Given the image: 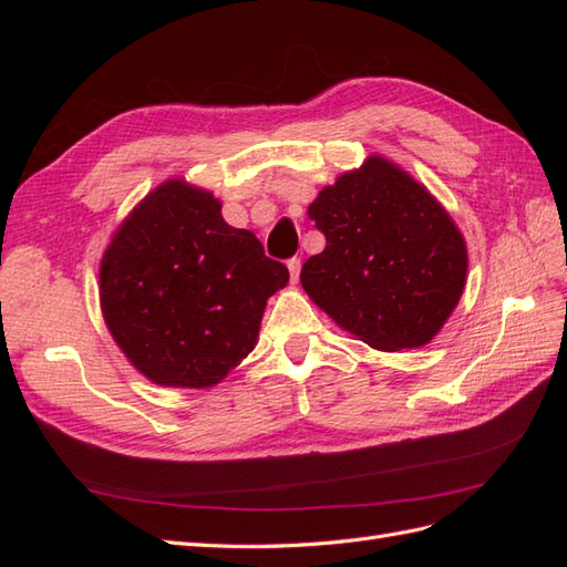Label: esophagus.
<instances>
[{
	"instance_id": "34e87169",
	"label": "esophagus",
	"mask_w": 567,
	"mask_h": 567,
	"mask_svg": "<svg viewBox=\"0 0 567 567\" xmlns=\"http://www.w3.org/2000/svg\"><path fill=\"white\" fill-rule=\"evenodd\" d=\"M300 257H290L288 260V271H290V284H298V277H300Z\"/></svg>"
}]
</instances>
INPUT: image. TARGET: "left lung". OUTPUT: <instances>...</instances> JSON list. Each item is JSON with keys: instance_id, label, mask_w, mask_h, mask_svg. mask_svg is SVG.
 <instances>
[{"instance_id": "1", "label": "left lung", "mask_w": 567, "mask_h": 567, "mask_svg": "<svg viewBox=\"0 0 567 567\" xmlns=\"http://www.w3.org/2000/svg\"><path fill=\"white\" fill-rule=\"evenodd\" d=\"M326 248L300 271L312 302L381 352L431 342L463 296L466 238L406 169L369 156L323 186L307 208Z\"/></svg>"}]
</instances>
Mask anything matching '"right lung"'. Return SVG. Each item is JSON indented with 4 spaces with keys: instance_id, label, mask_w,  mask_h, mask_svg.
<instances>
[{
    "instance_id": "right-lung-1",
    "label": "right lung",
    "mask_w": 567,
    "mask_h": 567,
    "mask_svg": "<svg viewBox=\"0 0 567 567\" xmlns=\"http://www.w3.org/2000/svg\"><path fill=\"white\" fill-rule=\"evenodd\" d=\"M288 284L213 192L165 179L120 221L99 267L115 346L151 383L208 390L255 350L267 300Z\"/></svg>"
}]
</instances>
